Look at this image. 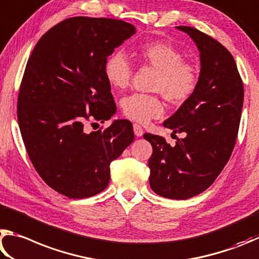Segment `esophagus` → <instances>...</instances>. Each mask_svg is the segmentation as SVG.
<instances>
[{
  "label": "esophagus",
  "mask_w": 259,
  "mask_h": 259,
  "mask_svg": "<svg viewBox=\"0 0 259 259\" xmlns=\"http://www.w3.org/2000/svg\"><path fill=\"white\" fill-rule=\"evenodd\" d=\"M133 130H134V134L137 135V137H142L143 133H144L143 128L139 124H134L133 125Z\"/></svg>",
  "instance_id": "34e87169"
}]
</instances>
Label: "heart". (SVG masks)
Wrapping results in <instances>:
<instances>
[{
	"instance_id": "heart-1",
	"label": "heart",
	"mask_w": 259,
	"mask_h": 259,
	"mask_svg": "<svg viewBox=\"0 0 259 259\" xmlns=\"http://www.w3.org/2000/svg\"><path fill=\"white\" fill-rule=\"evenodd\" d=\"M137 56L143 65L157 70L152 90L171 106H182L196 93L200 80L199 70L192 63L184 61L182 52L171 44L161 40L144 43L137 50ZM103 74L111 88L124 90L132 79V63L121 51H115L104 61ZM121 110L128 119L146 124L159 118L165 107L159 95L133 93L122 99Z\"/></svg>"
}]
</instances>
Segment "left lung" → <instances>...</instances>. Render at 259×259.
<instances>
[{
    "instance_id": "obj_1",
    "label": "left lung",
    "mask_w": 259,
    "mask_h": 259,
    "mask_svg": "<svg viewBox=\"0 0 259 259\" xmlns=\"http://www.w3.org/2000/svg\"><path fill=\"white\" fill-rule=\"evenodd\" d=\"M200 51V80L193 97L164 126L183 134L175 146L146 133L152 191L168 199L192 198L207 190L229 161L237 141L243 84L234 58L219 40L197 28L179 26Z\"/></svg>"
}]
</instances>
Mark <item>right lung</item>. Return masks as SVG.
I'll use <instances>...</instances> for the list:
<instances>
[{"mask_svg":"<svg viewBox=\"0 0 259 259\" xmlns=\"http://www.w3.org/2000/svg\"><path fill=\"white\" fill-rule=\"evenodd\" d=\"M134 33L122 20L68 18L38 39L27 61L17 103L21 137L42 180L70 199L103 191L111 161L134 140L126 119L91 133L84 128L116 113L103 65Z\"/></svg>","mask_w":259,"mask_h":259,"instance_id":"add662e5","label":"right lung"}]
</instances>
